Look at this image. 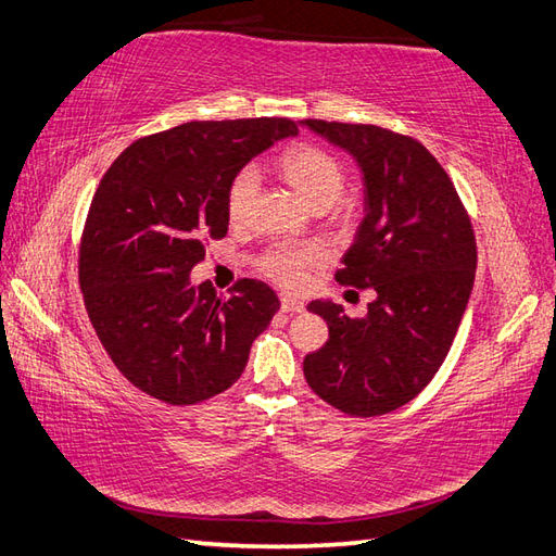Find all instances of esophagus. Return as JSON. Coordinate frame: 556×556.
<instances>
[{
	"label": "esophagus",
	"mask_w": 556,
	"mask_h": 556,
	"mask_svg": "<svg viewBox=\"0 0 556 556\" xmlns=\"http://www.w3.org/2000/svg\"><path fill=\"white\" fill-rule=\"evenodd\" d=\"M280 309L282 312H292V314H302L304 312V302L298 298H290V294H280Z\"/></svg>",
	"instance_id": "1"
}]
</instances>
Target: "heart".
<instances>
[{
  "label": "heart",
  "instance_id": "obj_1",
  "mask_svg": "<svg viewBox=\"0 0 556 556\" xmlns=\"http://www.w3.org/2000/svg\"><path fill=\"white\" fill-rule=\"evenodd\" d=\"M278 168L282 178L292 185V190L312 208H328L342 194L344 168L336 156L320 150V147H292V150L278 159ZM258 182H262V178H258L256 166H244L232 176L226 192V212L232 224H240L247 212H250ZM318 262L320 252L316 247L278 244L264 256L262 268L268 278H274L280 286L300 288L306 278V270Z\"/></svg>",
  "mask_w": 556,
  "mask_h": 556
}]
</instances>
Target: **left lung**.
I'll return each instance as SVG.
<instances>
[{"instance_id": "left-lung-1", "label": "left lung", "mask_w": 556, "mask_h": 556, "mask_svg": "<svg viewBox=\"0 0 556 556\" xmlns=\"http://www.w3.org/2000/svg\"><path fill=\"white\" fill-rule=\"evenodd\" d=\"M362 170L364 218L338 282L374 288L364 318L332 300L306 309L328 342L306 354L304 378L350 416H378L414 400L445 362L471 300L476 238L445 168L421 142L364 123L300 121Z\"/></svg>"}]
</instances>
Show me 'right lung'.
<instances>
[{"mask_svg":"<svg viewBox=\"0 0 556 556\" xmlns=\"http://www.w3.org/2000/svg\"><path fill=\"white\" fill-rule=\"evenodd\" d=\"M294 135L288 118L190 121L135 140L109 166L85 220L80 288L97 338L135 388L185 406L242 376L278 294L244 278L220 298L190 270L204 238L228 232L232 176Z\"/></svg>","mask_w":556,"mask_h":556,"instance_id":"obj_1","label":"right lung"}]
</instances>
